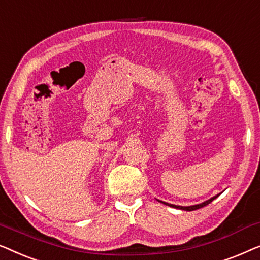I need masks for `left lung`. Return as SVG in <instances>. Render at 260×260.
Returning <instances> with one entry per match:
<instances>
[{"label":"left lung","instance_id":"1","mask_svg":"<svg viewBox=\"0 0 260 260\" xmlns=\"http://www.w3.org/2000/svg\"><path fill=\"white\" fill-rule=\"evenodd\" d=\"M217 197H219V194H217L215 197H213V198L208 199L206 200V202H204L202 204H198V205H193V206H178V205H172V204H167V203H164L165 205H168V206L171 207H175V208H179V210H185V211H194V210H198V208H202L204 206H206V205L210 204L211 202H213V200L217 198Z\"/></svg>","mask_w":260,"mask_h":260}]
</instances>
